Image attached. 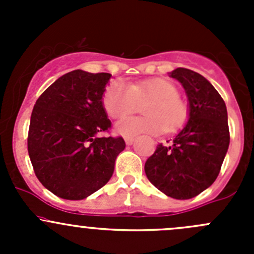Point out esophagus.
<instances>
[{
    "mask_svg": "<svg viewBox=\"0 0 254 254\" xmlns=\"http://www.w3.org/2000/svg\"><path fill=\"white\" fill-rule=\"evenodd\" d=\"M134 141H135V139L134 137H131V136H127V137H125V143H127V145H132V143H134Z\"/></svg>",
    "mask_w": 254,
    "mask_h": 254,
    "instance_id": "obj_1",
    "label": "esophagus"
}]
</instances>
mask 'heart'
<instances>
[{
	"label": "heart",
	"instance_id": "1",
	"mask_svg": "<svg viewBox=\"0 0 254 254\" xmlns=\"http://www.w3.org/2000/svg\"><path fill=\"white\" fill-rule=\"evenodd\" d=\"M143 106L145 117H127L115 125V131L123 136L139 134H161L176 131L188 119V107L179 98L178 88L163 78H152L134 84L113 81L103 94V107L113 119H119Z\"/></svg>",
	"mask_w": 254,
	"mask_h": 254
}]
</instances>
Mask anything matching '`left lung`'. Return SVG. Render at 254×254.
Returning a JSON list of instances; mask_svg holds the SVG:
<instances>
[{
    "label": "left lung",
    "mask_w": 254,
    "mask_h": 254,
    "mask_svg": "<svg viewBox=\"0 0 254 254\" xmlns=\"http://www.w3.org/2000/svg\"><path fill=\"white\" fill-rule=\"evenodd\" d=\"M183 86L189 102L186 127L170 145H157L145 163L148 181L171 198L190 199L219 176L230 143L224 99L205 77L188 68L170 72Z\"/></svg>",
    "instance_id": "8db88e82"
}]
</instances>
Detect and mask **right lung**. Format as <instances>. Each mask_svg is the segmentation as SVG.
I'll return each mask as SVG.
<instances>
[{"label":"right lung","mask_w":254,"mask_h":254,"mask_svg":"<svg viewBox=\"0 0 254 254\" xmlns=\"http://www.w3.org/2000/svg\"><path fill=\"white\" fill-rule=\"evenodd\" d=\"M111 73L75 70L56 79L35 102L28 153L37 178L55 195L81 200L108 183L123 137H98L111 129L103 93Z\"/></svg>","instance_id":"obj_1"}]
</instances>
